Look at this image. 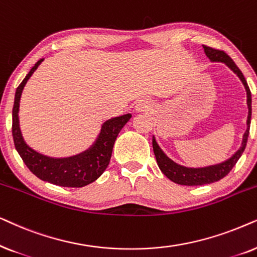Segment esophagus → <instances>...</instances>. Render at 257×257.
<instances>
[{"mask_svg":"<svg viewBox=\"0 0 257 257\" xmlns=\"http://www.w3.org/2000/svg\"><path fill=\"white\" fill-rule=\"evenodd\" d=\"M142 108H143V105H140L138 109H139V110H142Z\"/></svg>","mask_w":257,"mask_h":257,"instance_id":"obj_1","label":"esophagus"}]
</instances>
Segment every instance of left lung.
I'll return each mask as SVG.
<instances>
[{
    "label": "left lung",
    "mask_w": 257,
    "mask_h": 257,
    "mask_svg": "<svg viewBox=\"0 0 257 257\" xmlns=\"http://www.w3.org/2000/svg\"><path fill=\"white\" fill-rule=\"evenodd\" d=\"M204 53L211 62H222L230 68L234 73L237 75L238 78L243 83L245 91H247V104H248V118H247V131H245L243 139H242V145L240 149L232 155L230 159L224 161V162L215 164V166L204 167V168H187V167L180 166L169 159L168 156L164 154L161 148L157 145L155 139L153 138V149L154 154H155L156 162L159 168L161 169L164 175L170 181L175 182L177 184H182V186H202V184H208L216 182L223 179L225 175H228L229 172L232 169L238 159H240L242 153L244 152L245 146H247L248 136H249V128H250V119H251V93L250 89L248 87L247 81L242 74V71L238 69L234 61L224 53L223 50L214 49V48L203 46Z\"/></svg>",
    "instance_id": "left-lung-1"
}]
</instances>
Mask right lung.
I'll list each match as a JSON object with an SVG mask.
<instances>
[{"instance_id": "right-lung-1", "label": "right lung", "mask_w": 257, "mask_h": 257, "mask_svg": "<svg viewBox=\"0 0 257 257\" xmlns=\"http://www.w3.org/2000/svg\"><path fill=\"white\" fill-rule=\"evenodd\" d=\"M44 59L37 61L25 80L21 82L16 89L15 101L13 107V139L15 148L20 154L23 162L28 167L34 175L46 182L68 188H81L93 183L107 169L112 153V147L117 138L118 133L125 125V123L132 117L131 114L118 116L105 121L102 124L101 132L96 141L90 148L83 153L70 157L54 159L42 154L27 146L23 140L19 121L20 100L23 88L34 71L37 69Z\"/></svg>"}]
</instances>
